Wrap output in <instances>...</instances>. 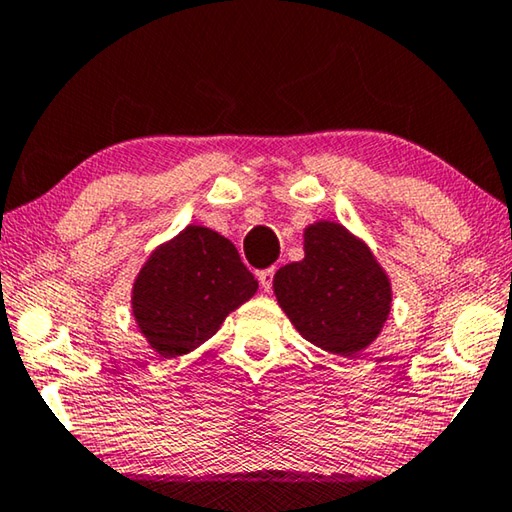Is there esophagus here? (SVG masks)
Returning a JSON list of instances; mask_svg holds the SVG:
<instances>
[{"mask_svg":"<svg viewBox=\"0 0 512 512\" xmlns=\"http://www.w3.org/2000/svg\"><path fill=\"white\" fill-rule=\"evenodd\" d=\"M273 269H264V271H257V280H259V285H262V289L264 291H271V287H273Z\"/></svg>","mask_w":512,"mask_h":512,"instance_id":"esophagus-1","label":"esophagus"}]
</instances>
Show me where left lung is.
Returning <instances> with one entry per match:
<instances>
[{"label": "left lung", "mask_w": 512, "mask_h": 512, "mask_svg": "<svg viewBox=\"0 0 512 512\" xmlns=\"http://www.w3.org/2000/svg\"><path fill=\"white\" fill-rule=\"evenodd\" d=\"M303 239L305 257L275 273V298L307 342L353 358L383 330L392 282L367 243L342 223L316 221Z\"/></svg>", "instance_id": "1"}]
</instances>
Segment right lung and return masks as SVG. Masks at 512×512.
I'll use <instances>...</instances> for the list:
<instances>
[{
    "mask_svg": "<svg viewBox=\"0 0 512 512\" xmlns=\"http://www.w3.org/2000/svg\"><path fill=\"white\" fill-rule=\"evenodd\" d=\"M257 280L230 239L202 225L152 250L132 287V314L161 358L205 344L225 316L255 296Z\"/></svg>",
    "mask_w": 512,
    "mask_h": 512,
    "instance_id": "1",
    "label": "right lung"
}]
</instances>
